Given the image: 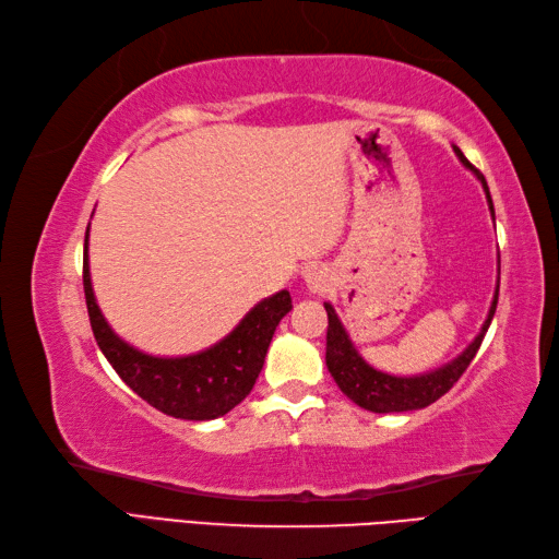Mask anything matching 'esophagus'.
I'll use <instances>...</instances> for the list:
<instances>
[{
	"mask_svg": "<svg viewBox=\"0 0 559 559\" xmlns=\"http://www.w3.org/2000/svg\"><path fill=\"white\" fill-rule=\"evenodd\" d=\"M302 278L305 283H308V288L312 293H326L332 286V273L326 266H320V264H310L305 266L302 271Z\"/></svg>",
	"mask_w": 559,
	"mask_h": 559,
	"instance_id": "esophagus-1",
	"label": "esophagus"
}]
</instances>
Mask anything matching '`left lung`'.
Listing matches in <instances>:
<instances>
[{"label":"left lung","instance_id":"obj_1","mask_svg":"<svg viewBox=\"0 0 559 559\" xmlns=\"http://www.w3.org/2000/svg\"><path fill=\"white\" fill-rule=\"evenodd\" d=\"M453 150H455L457 159H461L467 169H473V164L465 159L463 152L457 147H453ZM477 179L483 181L489 211H491V215H495V205H491L487 181L483 174H477ZM497 300H499V283H497L495 300H491L487 320L483 324V330H479V334L475 336V342L469 344L461 356L453 358L451 364L436 368V370H431V373L412 376V378L390 376V373H382V370H376L373 366H368L366 360L360 358V354L356 352L354 342L348 338L344 324L336 317L332 305L324 302L326 320H330V326H326V368H330V373L338 385V390H342L348 400H354L358 407H364L368 412L390 414V412L424 409L439 397H443L445 392L451 390L457 380H461V376L467 370L469 360L475 358L477 348H479V344H483V338L489 330L491 317H495V310H497Z\"/></svg>","mask_w":559,"mask_h":559}]
</instances>
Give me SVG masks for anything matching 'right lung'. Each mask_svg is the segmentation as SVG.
<instances>
[{
    "mask_svg": "<svg viewBox=\"0 0 559 559\" xmlns=\"http://www.w3.org/2000/svg\"><path fill=\"white\" fill-rule=\"evenodd\" d=\"M90 227L84 237V298L92 332L126 385L152 407L174 419L207 421L235 409L264 368L269 344L278 322L293 310L288 290L254 305L223 342L201 354L159 358L126 344L98 310L90 276Z\"/></svg>",
    "mask_w": 559,
    "mask_h": 559,
    "instance_id": "add662e5",
    "label": "right lung"
}]
</instances>
